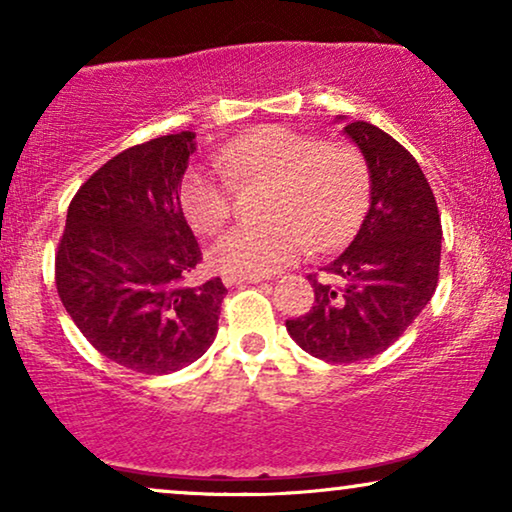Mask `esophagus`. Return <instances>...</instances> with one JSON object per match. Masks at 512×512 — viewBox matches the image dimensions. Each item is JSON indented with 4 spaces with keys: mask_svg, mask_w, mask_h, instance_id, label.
<instances>
[{
    "mask_svg": "<svg viewBox=\"0 0 512 512\" xmlns=\"http://www.w3.org/2000/svg\"><path fill=\"white\" fill-rule=\"evenodd\" d=\"M263 282V277H223L226 286H242V284H258Z\"/></svg>",
    "mask_w": 512,
    "mask_h": 512,
    "instance_id": "1",
    "label": "esophagus"
}]
</instances>
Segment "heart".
<instances>
[{
  "mask_svg": "<svg viewBox=\"0 0 512 512\" xmlns=\"http://www.w3.org/2000/svg\"><path fill=\"white\" fill-rule=\"evenodd\" d=\"M237 181H270L261 226H235L209 251L228 277H263L296 263L307 247L326 251L352 235L368 200V167L354 146L324 142L284 125H263L216 151ZM226 174L198 167L181 186V209L198 233H216L230 216Z\"/></svg>",
  "mask_w": 512,
  "mask_h": 512,
  "instance_id": "b5f03b06",
  "label": "heart"
}]
</instances>
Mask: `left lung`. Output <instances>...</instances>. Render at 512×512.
Segmentation results:
<instances>
[{
	"mask_svg": "<svg viewBox=\"0 0 512 512\" xmlns=\"http://www.w3.org/2000/svg\"><path fill=\"white\" fill-rule=\"evenodd\" d=\"M338 123L366 160L370 205L349 247L321 268L335 284L307 275L314 305L286 331L321 361L354 363L394 345L433 298L443 228L410 151L373 123Z\"/></svg>",
	"mask_w": 512,
	"mask_h": 512,
	"instance_id": "left-lung-1",
	"label": "left lung"
}]
</instances>
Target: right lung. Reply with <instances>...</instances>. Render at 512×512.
Masks as SVG:
<instances>
[{
	"instance_id": "add662e5",
	"label": "right lung",
	"mask_w": 512,
	"mask_h": 512,
	"mask_svg": "<svg viewBox=\"0 0 512 512\" xmlns=\"http://www.w3.org/2000/svg\"><path fill=\"white\" fill-rule=\"evenodd\" d=\"M193 153L188 130L125 149L67 209L58 296L90 345L135 373L191 366L219 331L221 277L186 284L202 261L179 198Z\"/></svg>"
}]
</instances>
